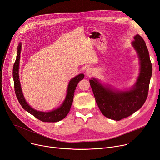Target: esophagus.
<instances>
[{"label":"esophagus","mask_w":160,"mask_h":160,"mask_svg":"<svg viewBox=\"0 0 160 160\" xmlns=\"http://www.w3.org/2000/svg\"><path fill=\"white\" fill-rule=\"evenodd\" d=\"M86 74L88 76H89V77H90V76L93 74V70H92L91 69H88L87 71H86Z\"/></svg>","instance_id":"obj_1"}]
</instances>
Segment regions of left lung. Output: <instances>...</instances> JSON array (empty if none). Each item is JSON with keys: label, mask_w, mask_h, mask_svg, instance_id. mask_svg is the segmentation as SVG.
Listing matches in <instances>:
<instances>
[{"label": "left lung", "mask_w": 160, "mask_h": 160, "mask_svg": "<svg viewBox=\"0 0 160 160\" xmlns=\"http://www.w3.org/2000/svg\"><path fill=\"white\" fill-rule=\"evenodd\" d=\"M132 45L140 60V73L134 87L130 91L112 90L95 78L89 80L96 102L100 112L106 117L120 121L128 117L142 107L148 97L149 84L152 72L148 50L146 43L139 34L134 37Z\"/></svg>", "instance_id": "8db88e82"}]
</instances>
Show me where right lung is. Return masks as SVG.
<instances>
[{
    "label": "right lung",
    "instance_id": "add662e5",
    "mask_svg": "<svg viewBox=\"0 0 160 160\" xmlns=\"http://www.w3.org/2000/svg\"><path fill=\"white\" fill-rule=\"evenodd\" d=\"M21 50V44L19 45L18 48V54H17L16 60L13 65V78L14 82V89L15 93L17 98H18L19 102L23 108L24 110H26L32 115L36 117L39 120L43 122H58L62 120L68 114L70 111V109L73 101V97L74 91L77 88L78 82L82 80L84 74H78L77 77H75L69 82L68 88H67V93L64 100L62 106L56 109L55 110H53L50 112H42L37 111L34 109H33L30 107L28 103L25 100L21 88V84L19 78V60H20V54Z\"/></svg>",
    "mask_w": 160,
    "mask_h": 160
}]
</instances>
